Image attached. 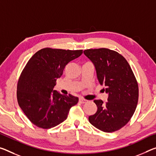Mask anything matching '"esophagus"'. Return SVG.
<instances>
[{"mask_svg":"<svg viewBox=\"0 0 156 156\" xmlns=\"http://www.w3.org/2000/svg\"><path fill=\"white\" fill-rule=\"evenodd\" d=\"M86 102H87V101H86L85 99H84V98H79V103H85Z\"/></svg>","mask_w":156,"mask_h":156,"instance_id":"obj_1","label":"esophagus"}]
</instances>
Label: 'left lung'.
Returning <instances> with one entry per match:
<instances>
[{
	"mask_svg": "<svg viewBox=\"0 0 156 156\" xmlns=\"http://www.w3.org/2000/svg\"><path fill=\"white\" fill-rule=\"evenodd\" d=\"M84 54L94 65L98 80L108 94V101L94 100L97 111L89 122L106 133L117 131L126 124L134 114L139 88L127 60L117 51L101 48L87 49Z\"/></svg>",
	"mask_w": 156,
	"mask_h": 156,
	"instance_id": "left-lung-1",
	"label": "left lung"
}]
</instances>
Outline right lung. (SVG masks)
<instances>
[{
    "label": "right lung",
    "instance_id": "1",
    "mask_svg": "<svg viewBox=\"0 0 156 156\" xmlns=\"http://www.w3.org/2000/svg\"><path fill=\"white\" fill-rule=\"evenodd\" d=\"M83 53V50L44 48L32 56L22 71L17 84L19 107L39 128L48 129L67 118L78 98L61 94L53 87L66 65Z\"/></svg>",
    "mask_w": 156,
    "mask_h": 156
}]
</instances>
